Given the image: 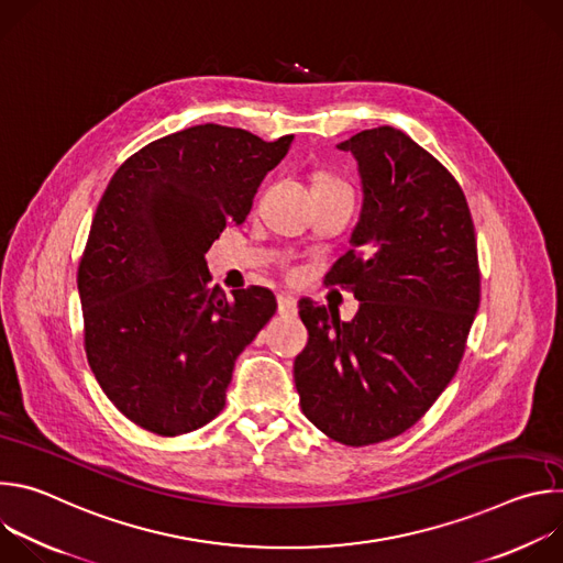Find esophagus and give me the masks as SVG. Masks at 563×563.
<instances>
[{
	"mask_svg": "<svg viewBox=\"0 0 563 563\" xmlns=\"http://www.w3.org/2000/svg\"><path fill=\"white\" fill-rule=\"evenodd\" d=\"M296 311H298V305H296L294 296L280 294V296H278V313H280V316H294Z\"/></svg>",
	"mask_w": 563,
	"mask_h": 563,
	"instance_id": "obj_1",
	"label": "esophagus"
}]
</instances>
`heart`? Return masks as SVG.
Instances as JSON below:
<instances>
[{
    "instance_id": "heart-1",
    "label": "heart",
    "mask_w": 563,
    "mask_h": 563,
    "mask_svg": "<svg viewBox=\"0 0 563 563\" xmlns=\"http://www.w3.org/2000/svg\"><path fill=\"white\" fill-rule=\"evenodd\" d=\"M316 183H325V185H343V183H339L336 178L325 176V174H320V176L316 178ZM316 183H313V185H316ZM287 276H289V278H296V276H298V272H296V269H289V272H287Z\"/></svg>"
}]
</instances>
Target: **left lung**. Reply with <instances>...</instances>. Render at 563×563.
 Wrapping results in <instances>:
<instances>
[{"mask_svg": "<svg viewBox=\"0 0 563 563\" xmlns=\"http://www.w3.org/2000/svg\"><path fill=\"white\" fill-rule=\"evenodd\" d=\"M363 211L352 245L325 276L361 300L350 323L300 300L309 332L294 361L302 415L363 448L419 423L454 378L481 300L474 224L439 159L394 126L352 135Z\"/></svg>", "mask_w": 563, "mask_h": 563, "instance_id": "obj_1", "label": "left lung"}]
</instances>
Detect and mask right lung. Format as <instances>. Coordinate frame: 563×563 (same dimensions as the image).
Here are the masks:
<instances>
[{
	"instance_id": "right-lung-1",
	"label": "right lung",
	"mask_w": 563,
	"mask_h": 563,
	"mask_svg": "<svg viewBox=\"0 0 563 563\" xmlns=\"http://www.w3.org/2000/svg\"><path fill=\"white\" fill-rule=\"evenodd\" d=\"M291 140L209 122L148 142L113 174L77 289L89 365L135 426L178 437L222 412L233 363L276 313V296L209 289L205 254L247 218Z\"/></svg>"
}]
</instances>
